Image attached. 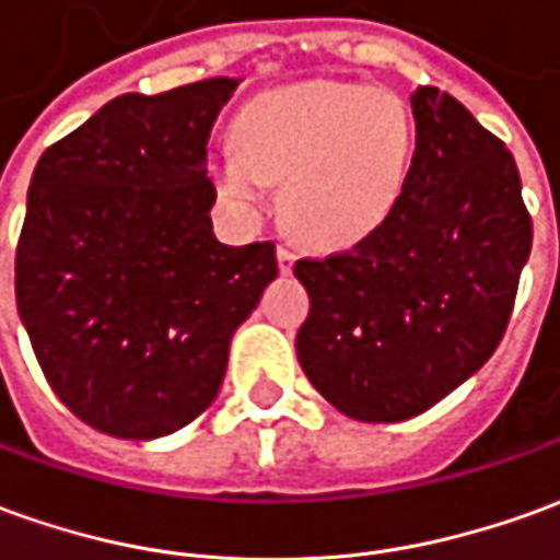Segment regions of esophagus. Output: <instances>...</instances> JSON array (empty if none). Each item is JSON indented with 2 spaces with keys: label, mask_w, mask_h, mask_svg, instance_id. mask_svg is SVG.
Segmentation results:
<instances>
[{
  "label": "esophagus",
  "mask_w": 560,
  "mask_h": 560,
  "mask_svg": "<svg viewBox=\"0 0 560 560\" xmlns=\"http://www.w3.org/2000/svg\"><path fill=\"white\" fill-rule=\"evenodd\" d=\"M295 258H299V256H295V249H292L289 243H280V246H277V261H280V271H283V273L292 271Z\"/></svg>",
  "instance_id": "esophagus-1"
}]
</instances>
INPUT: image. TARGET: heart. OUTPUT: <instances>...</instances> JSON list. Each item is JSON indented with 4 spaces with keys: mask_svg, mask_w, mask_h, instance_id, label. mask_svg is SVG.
<instances>
[{
    "mask_svg": "<svg viewBox=\"0 0 560 560\" xmlns=\"http://www.w3.org/2000/svg\"><path fill=\"white\" fill-rule=\"evenodd\" d=\"M411 164V118L387 88L304 81L249 100L215 158L225 198L265 207L283 183V219L323 246L362 241L390 215Z\"/></svg>",
    "mask_w": 560,
    "mask_h": 560,
    "instance_id": "heart-1",
    "label": "heart"
}]
</instances>
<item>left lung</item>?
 Wrapping results in <instances>:
<instances>
[{
    "label": "left lung",
    "mask_w": 560,
    "mask_h": 560,
    "mask_svg": "<svg viewBox=\"0 0 560 560\" xmlns=\"http://www.w3.org/2000/svg\"><path fill=\"white\" fill-rule=\"evenodd\" d=\"M415 155L390 215L345 253L299 258L311 295L295 350L341 415L396 423L491 360L515 307L534 222L506 142L464 103L418 88Z\"/></svg>",
    "instance_id": "1"
}]
</instances>
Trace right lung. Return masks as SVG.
Listing matches in <instances>:
<instances>
[{
    "instance_id": "obj_1",
    "label": "right lung",
    "mask_w": 560,
    "mask_h": 560,
    "mask_svg": "<svg viewBox=\"0 0 560 560\" xmlns=\"http://www.w3.org/2000/svg\"><path fill=\"white\" fill-rule=\"evenodd\" d=\"M234 79L115 96L45 149L14 295L60 402L118 439L176 433L213 402L229 347L277 277L273 241H215L207 142Z\"/></svg>"
}]
</instances>
